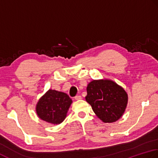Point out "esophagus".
Listing matches in <instances>:
<instances>
[{"mask_svg": "<svg viewBox=\"0 0 158 158\" xmlns=\"http://www.w3.org/2000/svg\"><path fill=\"white\" fill-rule=\"evenodd\" d=\"M74 98L76 100H80V99H82V97L80 95H76V96H75Z\"/></svg>", "mask_w": 158, "mask_h": 158, "instance_id": "esophagus-1", "label": "esophagus"}]
</instances>
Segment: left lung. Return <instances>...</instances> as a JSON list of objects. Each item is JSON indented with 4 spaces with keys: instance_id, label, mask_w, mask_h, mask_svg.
I'll return each mask as SVG.
<instances>
[{
    "instance_id": "left-lung-1",
    "label": "left lung",
    "mask_w": 158,
    "mask_h": 158,
    "mask_svg": "<svg viewBox=\"0 0 158 158\" xmlns=\"http://www.w3.org/2000/svg\"><path fill=\"white\" fill-rule=\"evenodd\" d=\"M86 101L93 112L104 123L117 121L124 113L127 104L125 90L109 80H93L87 88Z\"/></svg>"
}]
</instances>
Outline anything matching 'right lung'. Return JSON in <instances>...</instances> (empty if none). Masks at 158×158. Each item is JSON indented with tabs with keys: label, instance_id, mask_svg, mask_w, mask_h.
Wrapping results in <instances>:
<instances>
[{
	"label": "right lung",
	"instance_id": "obj_1",
	"mask_svg": "<svg viewBox=\"0 0 158 158\" xmlns=\"http://www.w3.org/2000/svg\"><path fill=\"white\" fill-rule=\"evenodd\" d=\"M72 100L65 93L51 90L39 100L36 111L41 119L52 124H59L65 119Z\"/></svg>",
	"mask_w": 158,
	"mask_h": 158
}]
</instances>
